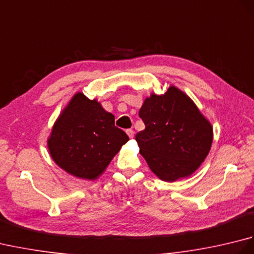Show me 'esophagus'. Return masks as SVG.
Here are the masks:
<instances>
[{"label": "esophagus", "mask_w": 254, "mask_h": 254, "mask_svg": "<svg viewBox=\"0 0 254 254\" xmlns=\"http://www.w3.org/2000/svg\"><path fill=\"white\" fill-rule=\"evenodd\" d=\"M127 133L128 137H130V138H133V136H134V131L132 130V128H127Z\"/></svg>", "instance_id": "34e87169"}]
</instances>
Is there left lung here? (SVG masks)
<instances>
[{
    "instance_id": "8db88e82",
    "label": "left lung",
    "mask_w": 254,
    "mask_h": 254,
    "mask_svg": "<svg viewBox=\"0 0 254 254\" xmlns=\"http://www.w3.org/2000/svg\"><path fill=\"white\" fill-rule=\"evenodd\" d=\"M145 128L135 139L139 153L161 180L189 177L206 157L213 128L196 106L171 86L164 95H152L138 112Z\"/></svg>"
}]
</instances>
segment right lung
Wrapping results in <instances>:
<instances>
[{
    "label": "right lung",
    "instance_id": "obj_1",
    "mask_svg": "<svg viewBox=\"0 0 254 254\" xmlns=\"http://www.w3.org/2000/svg\"><path fill=\"white\" fill-rule=\"evenodd\" d=\"M128 141L115 116L78 93L58 119L48 146L53 160L75 177L93 180Z\"/></svg>",
    "mask_w": 254,
    "mask_h": 254
}]
</instances>
